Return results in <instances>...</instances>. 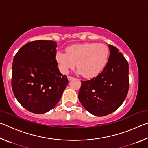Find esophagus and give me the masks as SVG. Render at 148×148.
<instances>
[{
  "instance_id": "esophagus-1",
  "label": "esophagus",
  "mask_w": 148,
  "mask_h": 148,
  "mask_svg": "<svg viewBox=\"0 0 148 148\" xmlns=\"http://www.w3.org/2000/svg\"><path fill=\"white\" fill-rule=\"evenodd\" d=\"M68 77V79L69 80V81H71V80L74 79V77L71 76H68V77Z\"/></svg>"
}]
</instances>
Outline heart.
Masks as SVG:
<instances>
[{
    "instance_id": "heart-1",
    "label": "heart",
    "mask_w": 148,
    "mask_h": 148,
    "mask_svg": "<svg viewBox=\"0 0 148 148\" xmlns=\"http://www.w3.org/2000/svg\"><path fill=\"white\" fill-rule=\"evenodd\" d=\"M66 51V53L62 51L56 53L60 71L67 74L76 64L78 73L88 78L96 76L102 71L110 56L109 47L104 44H74L67 47Z\"/></svg>"
}]
</instances>
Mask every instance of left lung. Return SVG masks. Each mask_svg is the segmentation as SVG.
I'll use <instances>...</instances> for the list:
<instances>
[{
    "instance_id": "8db88e82",
    "label": "left lung",
    "mask_w": 148,
    "mask_h": 148,
    "mask_svg": "<svg viewBox=\"0 0 148 148\" xmlns=\"http://www.w3.org/2000/svg\"><path fill=\"white\" fill-rule=\"evenodd\" d=\"M110 56L101 73L82 81L78 98L86 110L96 116H105L121 106L129 87V64L119 49L108 45Z\"/></svg>"
}]
</instances>
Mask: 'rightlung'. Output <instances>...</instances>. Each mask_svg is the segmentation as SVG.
<instances>
[{"label": "right lung", "instance_id": "right-lung-1", "mask_svg": "<svg viewBox=\"0 0 148 148\" xmlns=\"http://www.w3.org/2000/svg\"><path fill=\"white\" fill-rule=\"evenodd\" d=\"M56 47L52 40L32 41L14 56L12 91L20 104L32 113L44 114L53 109L69 83L57 67Z\"/></svg>", "mask_w": 148, "mask_h": 148}]
</instances>
